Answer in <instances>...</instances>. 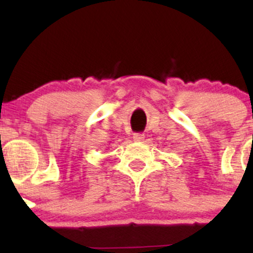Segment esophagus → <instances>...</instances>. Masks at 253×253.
<instances>
[{
    "label": "esophagus",
    "mask_w": 253,
    "mask_h": 253,
    "mask_svg": "<svg viewBox=\"0 0 253 253\" xmlns=\"http://www.w3.org/2000/svg\"><path fill=\"white\" fill-rule=\"evenodd\" d=\"M144 138H145V135L143 134V133H134V134H133V140L138 141V143L143 141Z\"/></svg>",
    "instance_id": "1"
}]
</instances>
